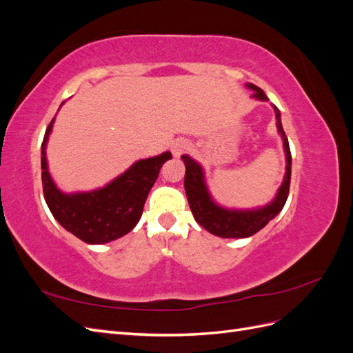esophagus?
Instances as JSON below:
<instances>
[{
	"label": "esophagus",
	"instance_id": "34e87169",
	"mask_svg": "<svg viewBox=\"0 0 353 353\" xmlns=\"http://www.w3.org/2000/svg\"><path fill=\"white\" fill-rule=\"evenodd\" d=\"M188 147H190L188 143H185V141H178V143H175L174 147H172V153H174L175 156H181L185 150H188Z\"/></svg>",
	"mask_w": 353,
	"mask_h": 353
}]
</instances>
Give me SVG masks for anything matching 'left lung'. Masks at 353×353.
<instances>
[{
    "label": "left lung",
    "mask_w": 353,
    "mask_h": 353,
    "mask_svg": "<svg viewBox=\"0 0 353 353\" xmlns=\"http://www.w3.org/2000/svg\"><path fill=\"white\" fill-rule=\"evenodd\" d=\"M248 87L256 91L253 94V97L263 101L268 100V97H266L265 92L259 87H256L253 83H248ZM274 112L276 116V128H279L283 138L284 152L287 159V170H285L284 183L279 190V194H276L275 200L268 206L258 210H227L223 208H219L212 201L208 193L201 166L188 156L181 157L184 160V165H185L184 188H185L190 209L193 212L194 219L203 228L208 230L210 234H213V236H218L222 239L250 237L253 234L261 231L266 223L279 215L285 205L288 191H290L292 153H290V145H288L287 135L281 125L280 110L276 109L275 105H274Z\"/></svg>",
    "instance_id": "1"
}]
</instances>
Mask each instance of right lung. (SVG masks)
Returning a JSON list of instances; mask_svg holds the SVG:
<instances>
[{
	"label": "right lung",
	"instance_id": "add662e5",
	"mask_svg": "<svg viewBox=\"0 0 353 353\" xmlns=\"http://www.w3.org/2000/svg\"><path fill=\"white\" fill-rule=\"evenodd\" d=\"M54 117L42 140L41 178L47 205L60 225L88 244H103L130 232L143 215L145 199L159 176L160 168L172 159L169 152L138 160L104 188L91 193L65 194L52 183L47 168L46 145Z\"/></svg>",
	"mask_w": 353,
	"mask_h": 353
}]
</instances>
